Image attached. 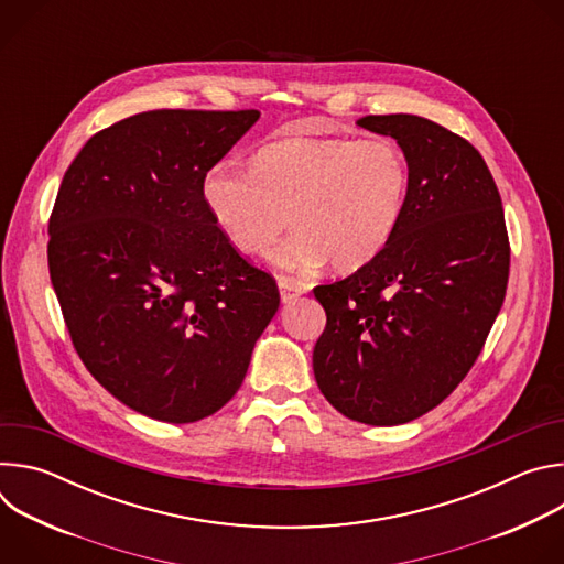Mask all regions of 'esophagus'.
Masks as SVG:
<instances>
[{"label": "esophagus", "instance_id": "34e87169", "mask_svg": "<svg viewBox=\"0 0 564 564\" xmlns=\"http://www.w3.org/2000/svg\"><path fill=\"white\" fill-rule=\"evenodd\" d=\"M305 285L294 281V279H279V292H281V303H290L294 299H299L301 294H305Z\"/></svg>", "mask_w": 564, "mask_h": 564}]
</instances>
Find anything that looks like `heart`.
<instances>
[{
  "instance_id": "b5f03b06",
  "label": "heart",
  "mask_w": 564,
  "mask_h": 564,
  "mask_svg": "<svg viewBox=\"0 0 564 564\" xmlns=\"http://www.w3.org/2000/svg\"><path fill=\"white\" fill-rule=\"evenodd\" d=\"M409 160L390 138H296L265 147L252 170L216 163L203 178L205 207L240 254L312 272L328 261L355 272L381 254L404 212Z\"/></svg>"
}]
</instances>
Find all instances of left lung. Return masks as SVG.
<instances>
[{
	"mask_svg": "<svg viewBox=\"0 0 564 564\" xmlns=\"http://www.w3.org/2000/svg\"><path fill=\"white\" fill-rule=\"evenodd\" d=\"M409 160L404 212L377 259L314 288L328 324L312 352L330 404L368 426L406 424L466 377L502 307L509 238L479 151L413 113L357 122Z\"/></svg>",
	"mask_w": 564,
	"mask_h": 564,
	"instance_id": "1",
	"label": "left lung"
}]
</instances>
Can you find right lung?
Masks as SVG:
<instances>
[{"instance_id":"add662e5","label":"right lung","mask_w":564,"mask_h":564,"mask_svg":"<svg viewBox=\"0 0 564 564\" xmlns=\"http://www.w3.org/2000/svg\"><path fill=\"white\" fill-rule=\"evenodd\" d=\"M259 111L160 109L96 133L48 220V270L87 370L131 411L192 424L246 379L279 310L214 225L203 178Z\"/></svg>"}]
</instances>
